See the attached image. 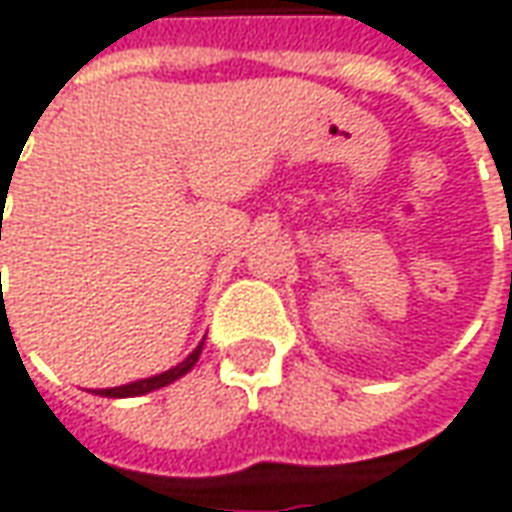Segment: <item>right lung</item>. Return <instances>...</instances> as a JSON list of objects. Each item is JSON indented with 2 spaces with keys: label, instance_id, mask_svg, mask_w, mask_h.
Instances as JSON below:
<instances>
[{
  "label": "right lung",
  "instance_id": "obj_1",
  "mask_svg": "<svg viewBox=\"0 0 512 512\" xmlns=\"http://www.w3.org/2000/svg\"><path fill=\"white\" fill-rule=\"evenodd\" d=\"M201 348L203 343L186 357L181 365H175V368H169V371H164V374H158V377H150V379H138V382H130V385H121V388H104V391H98L101 397H141V394H150V391H155V388H164V385H169V382H175L178 377H184L186 371L198 362V357H201Z\"/></svg>",
  "mask_w": 512,
  "mask_h": 512
}]
</instances>
